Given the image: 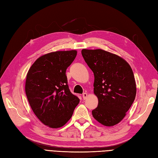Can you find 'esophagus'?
Returning <instances> with one entry per match:
<instances>
[{
	"mask_svg": "<svg viewBox=\"0 0 158 158\" xmlns=\"http://www.w3.org/2000/svg\"><path fill=\"white\" fill-rule=\"evenodd\" d=\"M87 93H83V99H86V98H87Z\"/></svg>",
	"mask_w": 158,
	"mask_h": 158,
	"instance_id": "esophagus-1",
	"label": "esophagus"
}]
</instances>
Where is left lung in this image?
Listing matches in <instances>:
<instances>
[{"label": "left lung", "mask_w": 158, "mask_h": 158, "mask_svg": "<svg viewBox=\"0 0 158 158\" xmlns=\"http://www.w3.org/2000/svg\"><path fill=\"white\" fill-rule=\"evenodd\" d=\"M81 54L94 74V94L98 106L93 117L105 126L119 123L126 115L136 95V84L129 63L102 49H82Z\"/></svg>", "instance_id": "1"}]
</instances>
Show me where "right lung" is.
Listing matches in <instances>:
<instances>
[{"mask_svg":"<svg viewBox=\"0 0 158 158\" xmlns=\"http://www.w3.org/2000/svg\"><path fill=\"white\" fill-rule=\"evenodd\" d=\"M77 51H60L40 56L28 71L25 93L32 110L41 122L59 128L71 119L79 103L67 85L66 70Z\"/></svg>","mask_w":158,"mask_h":158,"instance_id":"add662e5","label":"right lung"}]
</instances>
